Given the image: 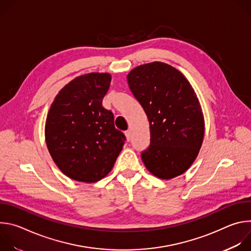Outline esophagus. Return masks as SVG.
<instances>
[{
  "label": "esophagus",
  "mask_w": 251,
  "mask_h": 251,
  "mask_svg": "<svg viewBox=\"0 0 251 251\" xmlns=\"http://www.w3.org/2000/svg\"><path fill=\"white\" fill-rule=\"evenodd\" d=\"M125 136H126L127 141H130V139H131V131L130 130L125 131Z\"/></svg>",
  "instance_id": "34e87169"
}]
</instances>
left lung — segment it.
Masks as SVG:
<instances>
[{
    "label": "left lung",
    "instance_id": "left-lung-1",
    "mask_svg": "<svg viewBox=\"0 0 251 251\" xmlns=\"http://www.w3.org/2000/svg\"><path fill=\"white\" fill-rule=\"evenodd\" d=\"M127 80L150 123L151 144L141 155L143 163L162 180L184 174L204 136L201 106L191 83L180 70L161 61L133 68Z\"/></svg>",
    "mask_w": 251,
    "mask_h": 251
}]
</instances>
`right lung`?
<instances>
[{
	"instance_id": "obj_1",
	"label": "right lung",
	"mask_w": 251,
	"mask_h": 251,
	"mask_svg": "<svg viewBox=\"0 0 251 251\" xmlns=\"http://www.w3.org/2000/svg\"><path fill=\"white\" fill-rule=\"evenodd\" d=\"M111 75L91 73L64 85L49 110L45 136L58 169L71 180L95 183L108 175L123 149L125 135L102 106Z\"/></svg>"
}]
</instances>
